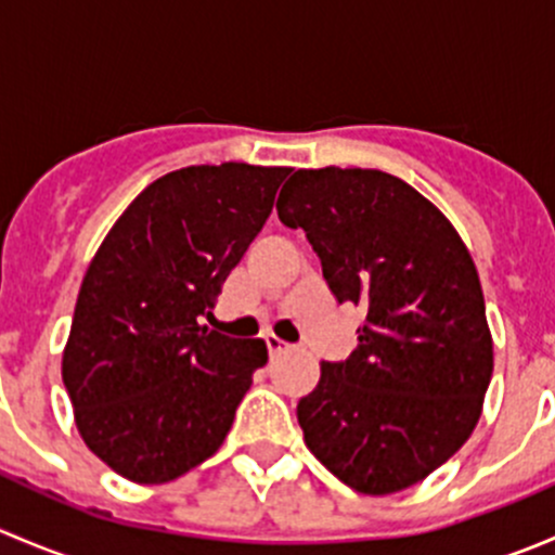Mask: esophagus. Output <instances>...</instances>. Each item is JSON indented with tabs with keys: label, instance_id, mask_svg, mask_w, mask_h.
<instances>
[{
	"label": "esophagus",
	"instance_id": "1",
	"mask_svg": "<svg viewBox=\"0 0 555 555\" xmlns=\"http://www.w3.org/2000/svg\"><path fill=\"white\" fill-rule=\"evenodd\" d=\"M266 346H268V357H271V360H279V357L287 354V351H289V346L284 344V340H279L276 335L266 338Z\"/></svg>",
	"mask_w": 555,
	"mask_h": 555
}]
</instances>
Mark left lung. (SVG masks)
I'll return each mask as SVG.
<instances>
[{
	"mask_svg": "<svg viewBox=\"0 0 555 555\" xmlns=\"http://www.w3.org/2000/svg\"><path fill=\"white\" fill-rule=\"evenodd\" d=\"M276 211L335 300L365 311L360 346L298 402L306 446L362 494L408 489L473 435L494 371L473 257L438 206L376 169L295 171Z\"/></svg>",
	"mask_w": 555,
	"mask_h": 555,
	"instance_id": "obj_1",
	"label": "left lung"
}]
</instances>
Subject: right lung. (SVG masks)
<instances>
[{"label":"right lung","mask_w":555,"mask_h":555,"mask_svg":"<svg viewBox=\"0 0 555 555\" xmlns=\"http://www.w3.org/2000/svg\"><path fill=\"white\" fill-rule=\"evenodd\" d=\"M289 171L222 164L166 173L133 198L88 266L61 373L82 440L122 478H179L231 433L268 349L201 317H211Z\"/></svg>","instance_id":"right-lung-1"}]
</instances>
